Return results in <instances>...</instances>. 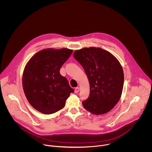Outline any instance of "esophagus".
<instances>
[{
  "instance_id": "esophagus-1",
  "label": "esophagus",
  "mask_w": 152,
  "mask_h": 152,
  "mask_svg": "<svg viewBox=\"0 0 152 152\" xmlns=\"http://www.w3.org/2000/svg\"><path fill=\"white\" fill-rule=\"evenodd\" d=\"M79 91H80L79 87H77V88L75 89V93H78V92H79Z\"/></svg>"
}]
</instances>
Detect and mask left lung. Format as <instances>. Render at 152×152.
<instances>
[{
    "label": "left lung",
    "mask_w": 152,
    "mask_h": 152,
    "mask_svg": "<svg viewBox=\"0 0 152 152\" xmlns=\"http://www.w3.org/2000/svg\"><path fill=\"white\" fill-rule=\"evenodd\" d=\"M74 57L83 66L89 83L90 94L83 101L84 108L95 115L108 112L122 95L124 74L121 64L114 56L101 48L76 50Z\"/></svg>",
    "instance_id": "obj_1"
}]
</instances>
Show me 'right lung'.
Returning <instances> with one entry per match:
<instances>
[{"label": "right lung", "mask_w": 152, "mask_h": 152, "mask_svg": "<svg viewBox=\"0 0 152 152\" xmlns=\"http://www.w3.org/2000/svg\"><path fill=\"white\" fill-rule=\"evenodd\" d=\"M72 53L68 48L44 49L34 54L26 65L23 91L28 102L38 111L48 115L60 110L74 92L67 79L60 73Z\"/></svg>", "instance_id": "1"}]
</instances>
